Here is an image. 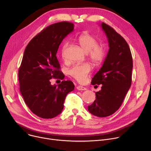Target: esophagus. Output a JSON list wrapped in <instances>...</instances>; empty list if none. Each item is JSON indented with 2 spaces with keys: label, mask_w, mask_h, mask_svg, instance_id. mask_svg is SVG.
<instances>
[{
  "label": "esophagus",
  "mask_w": 151,
  "mask_h": 151,
  "mask_svg": "<svg viewBox=\"0 0 151 151\" xmlns=\"http://www.w3.org/2000/svg\"><path fill=\"white\" fill-rule=\"evenodd\" d=\"M76 89L78 91H84V90H86V88H85V87H83L82 86H76Z\"/></svg>",
  "instance_id": "obj_1"
}]
</instances>
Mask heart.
<instances>
[{"instance_id": "1", "label": "heart", "mask_w": 151, "mask_h": 151, "mask_svg": "<svg viewBox=\"0 0 151 151\" xmlns=\"http://www.w3.org/2000/svg\"><path fill=\"white\" fill-rule=\"evenodd\" d=\"M76 41L81 47L84 51L87 53L88 59L95 66H99L104 61L106 57V50L105 47L99 45L97 38L88 33H83L79 35ZM68 43L63 45L61 52V56L63 59H65V50ZM92 70V67L89 63L85 62L80 65H73L70 68L69 75L79 82L84 81Z\"/></svg>"}]
</instances>
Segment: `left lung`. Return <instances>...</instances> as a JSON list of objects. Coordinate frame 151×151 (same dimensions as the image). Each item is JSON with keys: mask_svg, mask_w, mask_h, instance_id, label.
<instances>
[{"mask_svg": "<svg viewBox=\"0 0 151 151\" xmlns=\"http://www.w3.org/2000/svg\"><path fill=\"white\" fill-rule=\"evenodd\" d=\"M109 43V51L104 64L92 79L91 84H102L96 92L93 103L88 111L100 117H107L120 108L132 84V55L125 39L111 26L102 22Z\"/></svg>", "mask_w": 151, "mask_h": 151, "instance_id": "left-lung-1", "label": "left lung"}]
</instances>
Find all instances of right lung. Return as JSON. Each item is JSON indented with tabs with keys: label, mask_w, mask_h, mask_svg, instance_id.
Masks as SVG:
<instances>
[{
	"label": "right lung",
	"mask_w": 151,
	"mask_h": 151,
	"mask_svg": "<svg viewBox=\"0 0 151 151\" xmlns=\"http://www.w3.org/2000/svg\"><path fill=\"white\" fill-rule=\"evenodd\" d=\"M73 23L62 21L42 30L27 45L18 71L19 88L27 106L35 115L51 119L63 109L67 95L75 86L70 80L51 85L50 80H63L56 54L59 46L73 30Z\"/></svg>",
	"instance_id": "obj_1"
}]
</instances>
